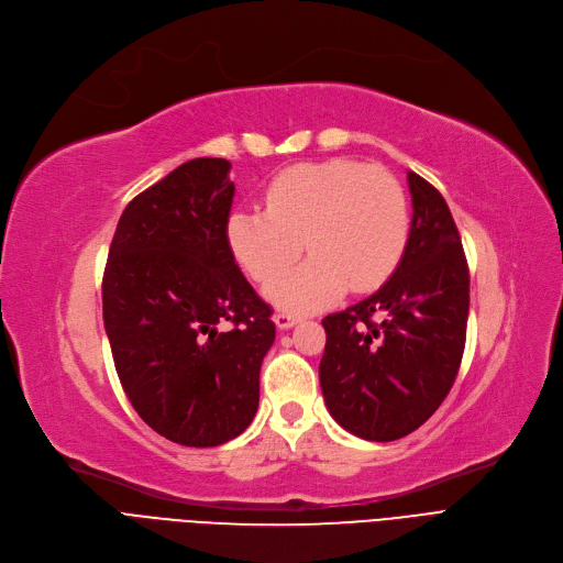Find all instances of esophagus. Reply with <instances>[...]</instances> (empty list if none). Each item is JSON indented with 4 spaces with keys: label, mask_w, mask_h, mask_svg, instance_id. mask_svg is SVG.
Wrapping results in <instances>:
<instances>
[{
    "label": "esophagus",
    "mask_w": 563,
    "mask_h": 563,
    "mask_svg": "<svg viewBox=\"0 0 563 563\" xmlns=\"http://www.w3.org/2000/svg\"><path fill=\"white\" fill-rule=\"evenodd\" d=\"M300 320H302V318L295 316V313H286V311L275 313V324H277L279 329H290V327H295Z\"/></svg>",
    "instance_id": "obj_1"
}]
</instances>
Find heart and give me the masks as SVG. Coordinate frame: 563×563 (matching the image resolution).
Returning a JSON list of instances; mask_svg holds the SVG:
<instances>
[{"label":"heart","mask_w":563,"mask_h":563,"mask_svg":"<svg viewBox=\"0 0 563 563\" xmlns=\"http://www.w3.org/2000/svg\"><path fill=\"white\" fill-rule=\"evenodd\" d=\"M227 241L261 284L283 274L305 242L312 258L278 276L266 295L295 313L318 311L347 288L366 292L395 273L409 241L407 195L382 165L347 158L297 163L268 184L266 211L229 216Z\"/></svg>","instance_id":"obj_1"}]
</instances>
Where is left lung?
Listing matches in <instances>:
<instances>
[{
    "label": "left lung",
    "mask_w": 563,
    "mask_h": 563,
    "mask_svg": "<svg viewBox=\"0 0 563 563\" xmlns=\"http://www.w3.org/2000/svg\"><path fill=\"white\" fill-rule=\"evenodd\" d=\"M413 218L390 279L322 320L320 388L332 418L366 441H398L450 393L466 345L471 277L443 195L407 175Z\"/></svg>",
    "instance_id": "8db88e82"
}]
</instances>
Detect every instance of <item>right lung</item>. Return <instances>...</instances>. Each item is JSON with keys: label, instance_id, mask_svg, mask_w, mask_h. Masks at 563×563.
<instances>
[{"label": "right lung", "instance_id": "right-lung-1", "mask_svg": "<svg viewBox=\"0 0 563 563\" xmlns=\"http://www.w3.org/2000/svg\"><path fill=\"white\" fill-rule=\"evenodd\" d=\"M227 158L181 163L126 205L102 282L115 371L139 416L168 441L216 448L245 432L275 343L273 309L227 241Z\"/></svg>", "mask_w": 563, "mask_h": 563}]
</instances>
